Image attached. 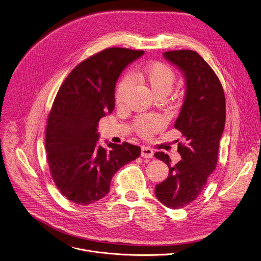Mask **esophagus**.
Segmentation results:
<instances>
[{
	"label": "esophagus",
	"mask_w": 261,
	"mask_h": 261,
	"mask_svg": "<svg viewBox=\"0 0 261 261\" xmlns=\"http://www.w3.org/2000/svg\"><path fill=\"white\" fill-rule=\"evenodd\" d=\"M141 156L142 158H146V159H151L153 156V150L149 147L143 146L141 149Z\"/></svg>",
	"instance_id": "34e87169"
}]
</instances>
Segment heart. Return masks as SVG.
Segmentation results:
<instances>
[{"instance_id": "1", "label": "heart", "mask_w": 261, "mask_h": 261, "mask_svg": "<svg viewBox=\"0 0 261 261\" xmlns=\"http://www.w3.org/2000/svg\"><path fill=\"white\" fill-rule=\"evenodd\" d=\"M141 80L150 87L152 92L158 96L160 94H168L173 85L175 83L176 74L173 68L165 62L155 61L151 62L140 69H135L132 72V76L126 74L124 75L116 86L115 90V102L118 106L123 105L126 95L128 94L133 80ZM166 124V121L163 116L158 114L143 115L135 121L136 132L144 137L150 138L158 132H160Z\"/></svg>"}]
</instances>
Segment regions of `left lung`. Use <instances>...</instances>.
Masks as SVG:
<instances>
[{"instance_id": "8db88e82", "label": "left lung", "mask_w": 261, "mask_h": 261, "mask_svg": "<svg viewBox=\"0 0 261 261\" xmlns=\"http://www.w3.org/2000/svg\"><path fill=\"white\" fill-rule=\"evenodd\" d=\"M186 79V96L174 127L186 139L178 144L181 159L172 165L168 154L154 156L169 167L168 177L155 186L160 202L172 210L184 208L203 191L218 162L219 143L225 127L226 102L222 84L198 53L191 49L164 53Z\"/></svg>"}]
</instances>
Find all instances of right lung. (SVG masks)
<instances>
[{
    "mask_svg": "<svg viewBox=\"0 0 261 261\" xmlns=\"http://www.w3.org/2000/svg\"><path fill=\"white\" fill-rule=\"evenodd\" d=\"M144 54L122 47L103 49L77 64L58 91L48 114L45 149L51 178L62 195L79 205L94 203L110 190L114 174L138 159L127 142L98 145L100 118L113 112L121 71Z\"/></svg>",
    "mask_w": 261,
    "mask_h": 261,
    "instance_id": "add662e5",
    "label": "right lung"
}]
</instances>
